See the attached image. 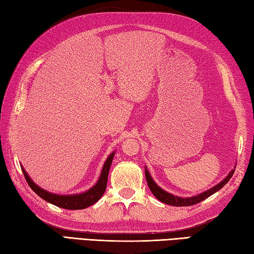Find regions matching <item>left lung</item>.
Segmentation results:
<instances>
[{
    "mask_svg": "<svg viewBox=\"0 0 254 254\" xmlns=\"http://www.w3.org/2000/svg\"><path fill=\"white\" fill-rule=\"evenodd\" d=\"M234 169H236V167H234V168L227 175L226 178L220 181L218 185L213 186L212 188L205 190L201 193L192 195V197H179V195H175L172 193H169L168 191H166L162 188H160V187L155 183L154 179H152V177L150 176L149 171L147 170V167H145V176H146L147 184H148V187H149L150 191L152 192V194H154L155 197L159 200V201L167 203V204H170V205H174V207H187V205H192V204L203 201L204 199L209 198L210 195L216 193L217 191L223 188L228 181L231 179Z\"/></svg>",
    "mask_w": 254,
    "mask_h": 254,
    "instance_id": "left-lung-1",
    "label": "left lung"
}]
</instances>
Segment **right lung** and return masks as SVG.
<instances>
[{
    "label": "right lung",
    "mask_w": 254,
    "mask_h": 254,
    "mask_svg": "<svg viewBox=\"0 0 254 254\" xmlns=\"http://www.w3.org/2000/svg\"><path fill=\"white\" fill-rule=\"evenodd\" d=\"M115 152L116 151H113L112 154L107 157L106 161L104 162L103 169H102V172H100V176L97 180V183L95 184L92 188H89L88 190H86L84 192H80V193L57 194V193L50 192V191H46L43 188H41L40 186H37L34 181L31 179V177L27 175V172L23 168V166L21 168L28 186L31 187V189L34 191L37 195H40L42 199H44L45 201L63 209L80 210L94 204L95 202H97L100 198H102L105 190H106L108 172H109V169H111Z\"/></svg>",
    "instance_id": "right-lung-1"
}]
</instances>
